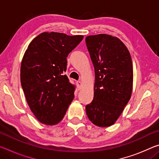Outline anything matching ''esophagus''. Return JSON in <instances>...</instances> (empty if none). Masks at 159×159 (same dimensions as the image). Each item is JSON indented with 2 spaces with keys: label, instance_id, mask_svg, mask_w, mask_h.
<instances>
[{
  "label": "esophagus",
  "instance_id": "1",
  "mask_svg": "<svg viewBox=\"0 0 159 159\" xmlns=\"http://www.w3.org/2000/svg\"><path fill=\"white\" fill-rule=\"evenodd\" d=\"M76 84H77V87H78V89L80 90V88L82 87V83L80 81H77L76 82Z\"/></svg>",
  "mask_w": 159,
  "mask_h": 159
}]
</instances>
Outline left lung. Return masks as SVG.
<instances>
[{
  "instance_id": "1",
  "label": "left lung",
  "mask_w": 159,
  "mask_h": 159,
  "mask_svg": "<svg viewBox=\"0 0 159 159\" xmlns=\"http://www.w3.org/2000/svg\"><path fill=\"white\" fill-rule=\"evenodd\" d=\"M86 45L95 69L94 98L85 107L86 114L99 127L112 125L131 97L133 69L130 54L116 37L88 36Z\"/></svg>"
}]
</instances>
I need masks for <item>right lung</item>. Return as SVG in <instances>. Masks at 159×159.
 Returning a JSON list of instances; mask_svg holds the SVG:
<instances>
[{
	"instance_id": "1",
	"label": "right lung",
	"mask_w": 159,
	"mask_h": 159,
	"mask_svg": "<svg viewBox=\"0 0 159 159\" xmlns=\"http://www.w3.org/2000/svg\"><path fill=\"white\" fill-rule=\"evenodd\" d=\"M83 39L58 32H43L29 45L20 69L21 87L31 111L40 122L60 123L74 99L75 85L64 72L66 57Z\"/></svg>"
}]
</instances>
